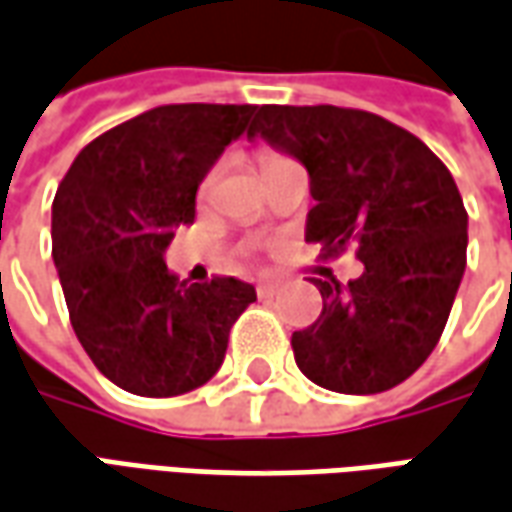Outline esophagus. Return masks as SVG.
<instances>
[{
    "label": "esophagus",
    "mask_w": 512,
    "mask_h": 512,
    "mask_svg": "<svg viewBox=\"0 0 512 512\" xmlns=\"http://www.w3.org/2000/svg\"><path fill=\"white\" fill-rule=\"evenodd\" d=\"M276 281H259V287H256V292H259V295H273V292H276Z\"/></svg>",
    "instance_id": "esophagus-1"
}]
</instances>
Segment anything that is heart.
I'll list each match as a JSON object with an SVG mask.
<instances>
[{
  "mask_svg": "<svg viewBox=\"0 0 512 512\" xmlns=\"http://www.w3.org/2000/svg\"><path fill=\"white\" fill-rule=\"evenodd\" d=\"M273 158H278V155H273V153H264V155H262V167H267V164H270V161H273ZM209 181H211V178H206V181H203V192H206V186H209Z\"/></svg>",
  "mask_w": 512,
  "mask_h": 512,
  "instance_id": "b5f03b06",
  "label": "heart"
}]
</instances>
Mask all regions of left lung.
I'll use <instances>...</instances> for the list:
<instances>
[{"label": "left lung", "instance_id": "obj_1", "mask_svg": "<svg viewBox=\"0 0 512 512\" xmlns=\"http://www.w3.org/2000/svg\"><path fill=\"white\" fill-rule=\"evenodd\" d=\"M262 136L309 172L306 239L326 256L357 248L362 276L312 278L323 312L292 334L306 379L370 396L421 368L460 290L468 214L446 164L410 130L337 105H262Z\"/></svg>", "mask_w": 512, "mask_h": 512}]
</instances>
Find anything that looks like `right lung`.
Masks as SVG:
<instances>
[{
  "instance_id": "obj_1",
  "label": "right lung",
  "mask_w": 512,
  "mask_h": 512,
  "mask_svg": "<svg viewBox=\"0 0 512 512\" xmlns=\"http://www.w3.org/2000/svg\"><path fill=\"white\" fill-rule=\"evenodd\" d=\"M256 105H158L88 142L52 203V259L72 329L116 387L169 398L220 370L253 284H186L164 253L195 220V195Z\"/></svg>"
}]
</instances>
